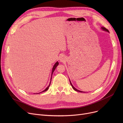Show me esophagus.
<instances>
[{"instance_id": "esophagus-1", "label": "esophagus", "mask_w": 123, "mask_h": 123, "mask_svg": "<svg viewBox=\"0 0 123 123\" xmlns=\"http://www.w3.org/2000/svg\"><path fill=\"white\" fill-rule=\"evenodd\" d=\"M60 61L61 62H63L65 60V57L64 55H61L60 56Z\"/></svg>"}]
</instances>
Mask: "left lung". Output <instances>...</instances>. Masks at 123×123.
<instances>
[{
  "instance_id": "obj_1",
  "label": "left lung",
  "mask_w": 123,
  "mask_h": 123,
  "mask_svg": "<svg viewBox=\"0 0 123 123\" xmlns=\"http://www.w3.org/2000/svg\"><path fill=\"white\" fill-rule=\"evenodd\" d=\"M101 28H102V30H104V31H107V32H109V30L107 29H106V28H105V27H101ZM69 80H70V79H69ZM70 84L71 85V86H72V87L73 88V89L74 90H75L76 91H77V92H81V93H82V92H84V93H85V92H83V91H80V90H77V89H76L73 86V85L72 84V83H71V81H70Z\"/></svg>"
}]
</instances>
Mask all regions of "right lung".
<instances>
[{
    "label": "right lung",
    "instance_id": "obj_1",
    "mask_svg": "<svg viewBox=\"0 0 123 123\" xmlns=\"http://www.w3.org/2000/svg\"><path fill=\"white\" fill-rule=\"evenodd\" d=\"M58 64H59V63H58V62L57 61V62H56V63L54 64V66H53V69H52V74L53 73V72H54V70H55V69H56V68L57 67V66L58 65ZM51 80H52V76H51ZM51 81H50V84H49V86L45 89L44 90H43V91H42L41 92H40V93H37V94H39V93H42V92H45V91H46L48 89V88H49V86H50V84H51Z\"/></svg>",
    "mask_w": 123,
    "mask_h": 123
}]
</instances>
